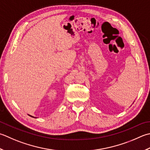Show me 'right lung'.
<instances>
[{
  "label": "right lung",
  "instance_id": "right-lung-1",
  "mask_svg": "<svg viewBox=\"0 0 150 150\" xmlns=\"http://www.w3.org/2000/svg\"><path fill=\"white\" fill-rule=\"evenodd\" d=\"M28 115H29V114H28ZM29 116H31V117H33V118H34V116H30V115H29Z\"/></svg>",
  "mask_w": 150,
  "mask_h": 150
}]
</instances>
